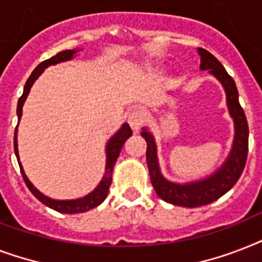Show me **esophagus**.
Listing matches in <instances>:
<instances>
[{
    "label": "esophagus",
    "mask_w": 262,
    "mask_h": 262,
    "mask_svg": "<svg viewBox=\"0 0 262 262\" xmlns=\"http://www.w3.org/2000/svg\"><path fill=\"white\" fill-rule=\"evenodd\" d=\"M143 119H144V113L143 110H140V108H135V110H132L129 114H127V122L130 125L132 130L137 133L139 129L143 125Z\"/></svg>",
    "instance_id": "obj_1"
}]
</instances>
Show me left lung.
Listing matches in <instances>:
<instances>
[{
    "mask_svg": "<svg viewBox=\"0 0 262 262\" xmlns=\"http://www.w3.org/2000/svg\"><path fill=\"white\" fill-rule=\"evenodd\" d=\"M197 53L201 61L200 71H208L209 75L216 77L223 85L228 113L234 121V141L227 159L224 160V163L215 172H212L205 178L185 183L172 182L164 178V175L160 171L158 148L154 135L148 130V127H143L141 132V136L147 141V164L156 194L166 203L186 208L203 207L226 194L235 185L244 171L249 145L248 121L244 108L239 104L235 81L209 51L197 49Z\"/></svg>",
    "mask_w": 262,
    "mask_h": 262,
    "instance_id": "obj_1",
    "label": "left lung"
}]
</instances>
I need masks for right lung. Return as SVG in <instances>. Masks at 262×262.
Masks as SVG:
<instances>
[{"label":"right lung","instance_id":"1","mask_svg":"<svg viewBox=\"0 0 262 262\" xmlns=\"http://www.w3.org/2000/svg\"><path fill=\"white\" fill-rule=\"evenodd\" d=\"M80 50H65L58 53L54 57L43 61L35 68L34 72L31 73V76L27 80L26 85H24V91H23V95L20 96L17 102V118L18 122H20V118L23 115V106H24V102H26L27 96L30 94L31 87L34 85V83L38 80V77L42 75L45 69L51 65H57V63L65 62V61H71L73 57H75ZM132 136V129L127 123H123L122 126L119 127L118 132L114 133V136L108 140V143L106 145V168H104V175H103L102 181L99 182V185L95 187L94 190L88 193L87 195L84 197H80V199L76 200H54L47 197L43 193L36 189V187L31 183V181L28 179V177L24 172V168H23L21 163H20V158H18V148H17V126H16V130H14V154H16V158H17L18 166H20V170H21V175L24 182H26L27 187L30 189L31 193L36 197V199L43 203L45 205H47L51 209H54L57 212H62V213H83V212H87L92 208L98 207L100 204L106 200L107 193H108V187L111 185V181H113V170H114V164L117 162L119 156V152L122 149L123 144L129 137Z\"/></svg>","mask_w":262,"mask_h":262}]
</instances>
